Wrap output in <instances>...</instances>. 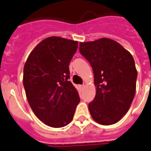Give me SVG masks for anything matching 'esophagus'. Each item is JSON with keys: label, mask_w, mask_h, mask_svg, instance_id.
Segmentation results:
<instances>
[{"label": "esophagus", "mask_w": 151, "mask_h": 151, "mask_svg": "<svg viewBox=\"0 0 151 151\" xmlns=\"http://www.w3.org/2000/svg\"><path fill=\"white\" fill-rule=\"evenodd\" d=\"M80 88H81V91H82L84 88V85H81V86H80Z\"/></svg>", "instance_id": "1"}]
</instances>
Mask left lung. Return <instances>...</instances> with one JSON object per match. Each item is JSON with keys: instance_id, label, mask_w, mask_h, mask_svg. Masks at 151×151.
Wrapping results in <instances>:
<instances>
[{"instance_id": "obj_1", "label": "left lung", "mask_w": 151, "mask_h": 151, "mask_svg": "<svg viewBox=\"0 0 151 151\" xmlns=\"http://www.w3.org/2000/svg\"><path fill=\"white\" fill-rule=\"evenodd\" d=\"M81 54L90 63L96 95L88 109L99 124H114L130 107L136 93L137 71L133 56L117 42L102 38L80 43Z\"/></svg>"}]
</instances>
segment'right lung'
I'll return each instance as SVG.
<instances>
[{
  "instance_id": "1",
  "label": "right lung",
  "mask_w": 151,
  "mask_h": 151,
  "mask_svg": "<svg viewBox=\"0 0 151 151\" xmlns=\"http://www.w3.org/2000/svg\"><path fill=\"white\" fill-rule=\"evenodd\" d=\"M78 42L52 36L29 54L24 67L23 84L30 107L42 122L60 128L71 122L80 97L70 79V62Z\"/></svg>"
}]
</instances>
